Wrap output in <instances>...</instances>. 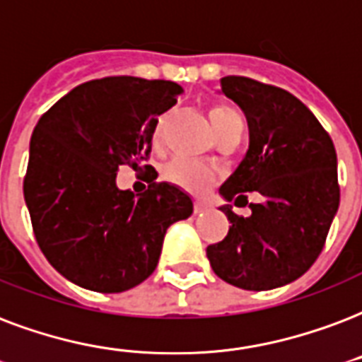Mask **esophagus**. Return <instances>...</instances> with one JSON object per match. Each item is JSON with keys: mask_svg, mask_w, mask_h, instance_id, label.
<instances>
[{"mask_svg": "<svg viewBox=\"0 0 362 362\" xmlns=\"http://www.w3.org/2000/svg\"><path fill=\"white\" fill-rule=\"evenodd\" d=\"M206 209H209V205H206V201H203V199H195V201H193V211L197 212V214H199V212H205Z\"/></svg>", "mask_w": 362, "mask_h": 362, "instance_id": "1", "label": "esophagus"}]
</instances>
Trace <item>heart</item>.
I'll use <instances>...</instances> for the list:
<instances>
[{
  "instance_id": "heart-1",
  "label": "heart",
  "mask_w": 362,
  "mask_h": 362,
  "mask_svg": "<svg viewBox=\"0 0 362 362\" xmlns=\"http://www.w3.org/2000/svg\"><path fill=\"white\" fill-rule=\"evenodd\" d=\"M209 117H211V123L214 127L216 134L224 132L226 129L241 123V117L226 106H214L209 112ZM163 121L165 117H159L153 127V144H159L161 140V131H163ZM163 175L169 182L176 184V186L184 187V189H189V192H199L203 187L212 180V169L205 163L199 161H189V159H173L165 165L163 169Z\"/></svg>"
}]
</instances>
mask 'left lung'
I'll list each match as a JSON object with an SVG mask.
<instances>
[{
	"mask_svg": "<svg viewBox=\"0 0 362 362\" xmlns=\"http://www.w3.org/2000/svg\"><path fill=\"white\" fill-rule=\"evenodd\" d=\"M222 93L247 115L250 144L224 182V199L258 192L252 214L222 206L230 231L206 247L220 279L245 291L292 283L319 258L340 205L338 159L332 138L288 90L243 76L222 79Z\"/></svg>",
	"mask_w": 362,
	"mask_h": 362,
	"instance_id": "1",
	"label": "left lung"
}]
</instances>
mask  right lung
Wrapping results in <instances>:
<instances>
[{
    "label": "right lung",
    "mask_w": 362,
    "mask_h": 362,
    "mask_svg": "<svg viewBox=\"0 0 362 362\" xmlns=\"http://www.w3.org/2000/svg\"><path fill=\"white\" fill-rule=\"evenodd\" d=\"M180 93L165 79L104 77L70 90L37 121L24 201L41 252L71 283L95 292L140 285L157 267L169 226L193 212L189 195L167 182L140 195L115 186L121 165L142 169L150 159L157 117Z\"/></svg>",
    "instance_id": "add662e5"
}]
</instances>
